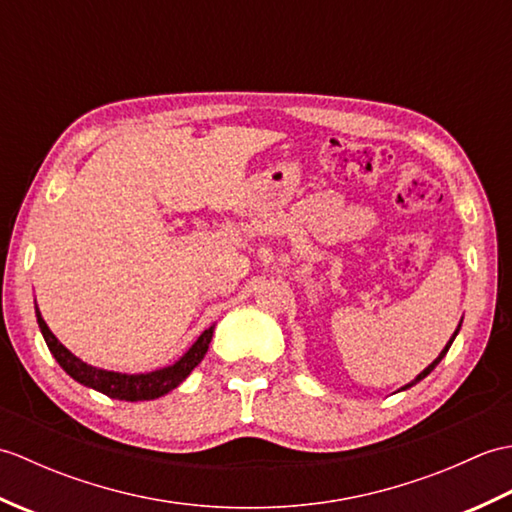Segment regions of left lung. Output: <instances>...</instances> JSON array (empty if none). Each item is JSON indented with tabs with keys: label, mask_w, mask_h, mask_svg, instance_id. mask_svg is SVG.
Here are the masks:
<instances>
[{
	"label": "left lung",
	"mask_w": 512,
	"mask_h": 512,
	"mask_svg": "<svg viewBox=\"0 0 512 512\" xmlns=\"http://www.w3.org/2000/svg\"><path fill=\"white\" fill-rule=\"evenodd\" d=\"M460 328H462V321H460V325H458V330H455V334H453V336H451V339H449V343H447V345H444V350H442V352H440V356H438V358H436V361H433V363H431V365H429V367H427V369H422V372H420V374H418V376H416V378H413V380H411V383H409V385H405V387H400V389H409V387H411V385H416V383H420V380H422V378H424V376H429V374H431V372H433V369H436V365H438V363H440V361H442V358H444V356H447V352H449V347H451V343H453V339H455V336H458V332H460Z\"/></svg>",
	"instance_id": "obj_1"
}]
</instances>
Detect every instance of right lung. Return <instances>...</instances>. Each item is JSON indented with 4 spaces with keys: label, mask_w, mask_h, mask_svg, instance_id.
I'll use <instances>...</instances> for the list:
<instances>
[{
    "label": "right lung",
    "mask_w": 512,
    "mask_h": 512,
    "mask_svg": "<svg viewBox=\"0 0 512 512\" xmlns=\"http://www.w3.org/2000/svg\"><path fill=\"white\" fill-rule=\"evenodd\" d=\"M35 312H37L39 330L43 334V339H46L48 350L52 352L54 358H57V363L65 369V374H70L76 383L92 387L110 398L127 400V402L154 400L169 394L171 389H176L204 358L206 350H209V343L213 339V328H215V325H211L209 330H204L198 336V341L189 347L187 354L169 367H162V369H156V372H147V374H121V372H107V369H99L94 365L83 363L81 358H76L68 347L61 345L57 336L50 332L37 306H35Z\"/></svg>",
    "instance_id": "1"
}]
</instances>
